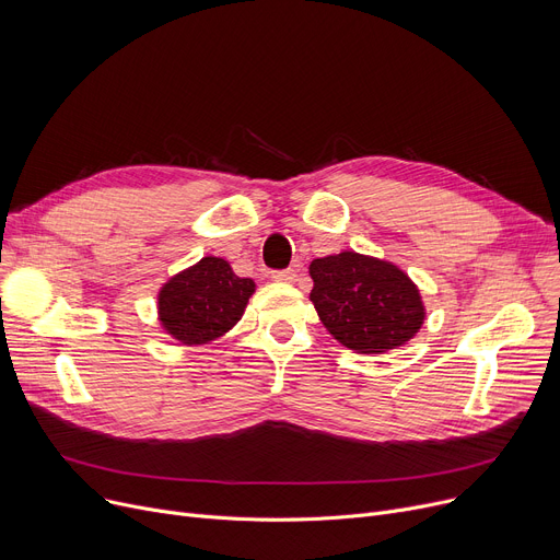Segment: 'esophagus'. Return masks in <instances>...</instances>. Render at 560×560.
<instances>
[{
    "mask_svg": "<svg viewBox=\"0 0 560 560\" xmlns=\"http://www.w3.org/2000/svg\"><path fill=\"white\" fill-rule=\"evenodd\" d=\"M272 279L281 281V283H295L298 281V270H292V268L277 270V272H272Z\"/></svg>",
    "mask_w": 560,
    "mask_h": 560,
    "instance_id": "esophagus-1",
    "label": "esophagus"
}]
</instances>
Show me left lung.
I'll return each mask as SVG.
<instances>
[{"label": "left lung", "mask_w": 560, "mask_h": 560, "mask_svg": "<svg viewBox=\"0 0 560 560\" xmlns=\"http://www.w3.org/2000/svg\"><path fill=\"white\" fill-rule=\"evenodd\" d=\"M311 302L327 331L359 354H384L424 325L418 285L397 265L340 252L311 262Z\"/></svg>", "instance_id": "1"}]
</instances>
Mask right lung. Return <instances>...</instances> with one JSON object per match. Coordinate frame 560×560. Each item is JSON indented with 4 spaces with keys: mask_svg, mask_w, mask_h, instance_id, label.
<instances>
[{
    "mask_svg": "<svg viewBox=\"0 0 560 560\" xmlns=\"http://www.w3.org/2000/svg\"><path fill=\"white\" fill-rule=\"evenodd\" d=\"M254 290L256 283L235 275L224 258L203 256L161 288V327L182 345H206L243 317Z\"/></svg>",
    "mask_w": 560,
    "mask_h": 560,
    "instance_id": "obj_1",
    "label": "right lung"
}]
</instances>
